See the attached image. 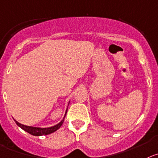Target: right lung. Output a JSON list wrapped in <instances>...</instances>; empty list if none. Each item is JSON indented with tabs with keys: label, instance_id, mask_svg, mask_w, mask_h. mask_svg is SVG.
I'll return each instance as SVG.
<instances>
[{
	"label": "right lung",
	"instance_id": "obj_1",
	"mask_svg": "<svg viewBox=\"0 0 158 158\" xmlns=\"http://www.w3.org/2000/svg\"><path fill=\"white\" fill-rule=\"evenodd\" d=\"M69 102H70V101H69ZM67 110H68V108L66 109L65 114H64V118H62V120L59 122L58 124H57V125H55V126H51V127L40 128V127H33V126H25V125H23V124L18 122L17 121L15 120V119L14 120H15V123L17 124L18 126H19V127L21 128V129H23V130L26 131V132H27L28 133L31 134V135H36V136L48 135V134H51V133H52V132L57 131L59 128L62 126V124H63V122H64V118H65V116H66Z\"/></svg>",
	"mask_w": 158,
	"mask_h": 158
}]
</instances>
